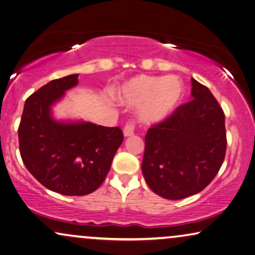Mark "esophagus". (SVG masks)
I'll use <instances>...</instances> for the list:
<instances>
[{
    "label": "esophagus",
    "instance_id": "obj_1",
    "mask_svg": "<svg viewBox=\"0 0 255 255\" xmlns=\"http://www.w3.org/2000/svg\"><path fill=\"white\" fill-rule=\"evenodd\" d=\"M134 130H135V121L128 120L124 127V135L126 136V137L134 135Z\"/></svg>",
    "mask_w": 255,
    "mask_h": 255
}]
</instances>
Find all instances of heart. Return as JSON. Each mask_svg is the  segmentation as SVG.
Masks as SVG:
<instances>
[{"label": "heart", "mask_w": 255, "mask_h": 255, "mask_svg": "<svg viewBox=\"0 0 255 255\" xmlns=\"http://www.w3.org/2000/svg\"><path fill=\"white\" fill-rule=\"evenodd\" d=\"M183 96V83L175 75H139L120 90V98L129 105L140 106V117L147 123H157L173 113Z\"/></svg>", "instance_id": "obj_1"}]
</instances>
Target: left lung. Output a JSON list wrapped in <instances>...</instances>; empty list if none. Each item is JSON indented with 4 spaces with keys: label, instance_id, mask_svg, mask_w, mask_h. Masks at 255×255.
Returning a JSON list of instances; mask_svg holds the SVG:
<instances>
[{
    "label": "left lung",
    "instance_id": "1",
    "mask_svg": "<svg viewBox=\"0 0 255 255\" xmlns=\"http://www.w3.org/2000/svg\"><path fill=\"white\" fill-rule=\"evenodd\" d=\"M192 100L147 129L142 172L153 192L177 200L196 195L226 157L225 113L206 86L191 79Z\"/></svg>",
    "mask_w": 255,
    "mask_h": 255
}]
</instances>
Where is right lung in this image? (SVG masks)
Instances as JSON below:
<instances>
[{
  "mask_svg": "<svg viewBox=\"0 0 255 255\" xmlns=\"http://www.w3.org/2000/svg\"><path fill=\"white\" fill-rule=\"evenodd\" d=\"M78 82V74L67 75L30 95L18 128L26 168L45 188L65 196H85L100 188L124 140L119 127L52 119L50 106Z\"/></svg>",
  "mask_w": 255,
  "mask_h": 255,
  "instance_id": "1",
  "label": "right lung"
}]
</instances>
